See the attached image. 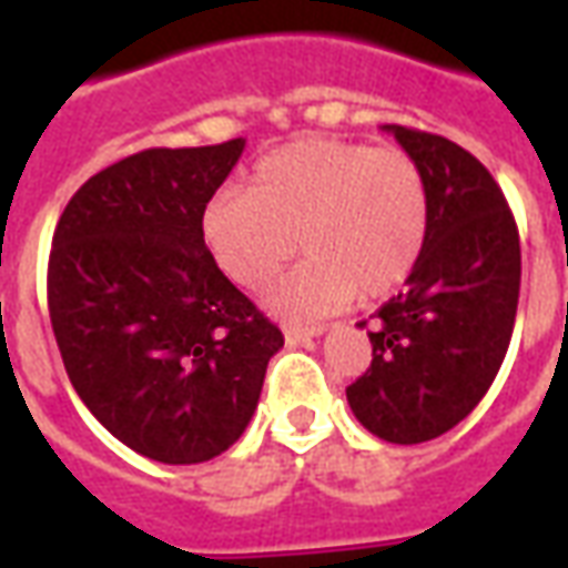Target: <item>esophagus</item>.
<instances>
[{"label": "esophagus", "instance_id": "esophagus-1", "mask_svg": "<svg viewBox=\"0 0 568 568\" xmlns=\"http://www.w3.org/2000/svg\"><path fill=\"white\" fill-rule=\"evenodd\" d=\"M325 332V325H313V328H304V325H285V344L297 346V344H307L310 337H320Z\"/></svg>", "mask_w": 568, "mask_h": 568}]
</instances>
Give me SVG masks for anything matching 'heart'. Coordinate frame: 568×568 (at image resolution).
<instances>
[{
	"mask_svg": "<svg viewBox=\"0 0 568 568\" xmlns=\"http://www.w3.org/2000/svg\"><path fill=\"white\" fill-rule=\"evenodd\" d=\"M215 264L258 288L297 252L310 258L267 288L285 320H316L356 292L383 297L417 267L428 236L426 179L414 158L349 140H297L261 158L248 191L224 187L200 215Z\"/></svg>",
	"mask_w": 568,
	"mask_h": 568,
	"instance_id": "1",
	"label": "heart"
}]
</instances>
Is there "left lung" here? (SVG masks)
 Listing matches in <instances>:
<instances>
[{
  "instance_id": "obj_1",
  "label": "left lung",
  "mask_w": 568,
  "mask_h": 568,
  "mask_svg": "<svg viewBox=\"0 0 568 568\" xmlns=\"http://www.w3.org/2000/svg\"><path fill=\"white\" fill-rule=\"evenodd\" d=\"M383 130L426 179L428 236L405 288L371 320L374 358L346 402L371 435L423 444L463 423L499 374L520 295V236L475 154L423 130Z\"/></svg>"
}]
</instances>
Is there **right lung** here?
Returning a JSON list of instances; mask_svg holds the SVG:
<instances>
[{
  "mask_svg": "<svg viewBox=\"0 0 568 568\" xmlns=\"http://www.w3.org/2000/svg\"><path fill=\"white\" fill-rule=\"evenodd\" d=\"M246 140L149 149L69 200L48 261V310L79 398L154 463L224 453L258 407L283 332L203 243L200 215Z\"/></svg>",
  "mask_w": 568,
  "mask_h": 568,
  "instance_id": "obj_1",
  "label": "right lung"
}]
</instances>
